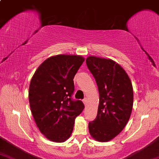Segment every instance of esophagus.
Instances as JSON below:
<instances>
[{"label": "esophagus", "mask_w": 159, "mask_h": 159, "mask_svg": "<svg viewBox=\"0 0 159 159\" xmlns=\"http://www.w3.org/2000/svg\"><path fill=\"white\" fill-rule=\"evenodd\" d=\"M82 101H83V102H84V105L86 106V105H87V98H84Z\"/></svg>", "instance_id": "esophagus-1"}]
</instances>
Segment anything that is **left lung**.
<instances>
[{
	"mask_svg": "<svg viewBox=\"0 0 159 159\" xmlns=\"http://www.w3.org/2000/svg\"><path fill=\"white\" fill-rule=\"evenodd\" d=\"M86 63L100 96L96 118L89 123V133L96 141L108 142L122 131L129 120L133 105L132 83L123 68L112 59L90 56Z\"/></svg>",
	"mask_w": 159,
	"mask_h": 159,
	"instance_id": "1",
	"label": "left lung"
}]
</instances>
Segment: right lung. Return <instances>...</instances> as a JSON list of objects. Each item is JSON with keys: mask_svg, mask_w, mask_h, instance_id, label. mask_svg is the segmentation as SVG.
I'll list each match as a JSON object with an SVG mask.
<instances>
[{"mask_svg": "<svg viewBox=\"0 0 159 159\" xmlns=\"http://www.w3.org/2000/svg\"><path fill=\"white\" fill-rule=\"evenodd\" d=\"M84 58L59 54L47 58L30 80V110L41 133L49 140L63 143L70 137L75 119L84 108L81 101H72L74 77Z\"/></svg>", "mask_w": 159, "mask_h": 159, "instance_id": "obj_1", "label": "right lung"}]
</instances>
